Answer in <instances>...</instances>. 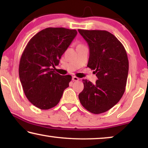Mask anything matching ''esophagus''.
Listing matches in <instances>:
<instances>
[{"label":"esophagus","mask_w":148,"mask_h":148,"mask_svg":"<svg viewBox=\"0 0 148 148\" xmlns=\"http://www.w3.org/2000/svg\"><path fill=\"white\" fill-rule=\"evenodd\" d=\"M72 79L73 82H77V81H79V78L77 77H75V76H73L72 77Z\"/></svg>","instance_id":"obj_1"}]
</instances>
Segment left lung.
<instances>
[{
    "label": "left lung",
    "instance_id": "8db88e82",
    "mask_svg": "<svg viewBox=\"0 0 148 148\" xmlns=\"http://www.w3.org/2000/svg\"><path fill=\"white\" fill-rule=\"evenodd\" d=\"M90 48L87 66L94 70L96 84L83 79L84 88L79 94L81 104L93 114H101L112 108L125 91L129 60L124 46L105 30L78 29Z\"/></svg>",
    "mask_w": 148,
    "mask_h": 148
}]
</instances>
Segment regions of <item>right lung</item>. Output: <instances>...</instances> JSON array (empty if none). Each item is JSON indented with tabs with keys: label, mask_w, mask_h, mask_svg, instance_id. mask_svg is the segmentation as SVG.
Masks as SVG:
<instances>
[{
	"label": "right lung",
	"mask_w": 148,
	"mask_h": 148,
	"mask_svg": "<svg viewBox=\"0 0 148 148\" xmlns=\"http://www.w3.org/2000/svg\"><path fill=\"white\" fill-rule=\"evenodd\" d=\"M77 32L64 27H48L31 38L20 59L19 75L28 100L41 110L59 102L72 77L60 75L52 67L59 64Z\"/></svg>",
	"instance_id": "right-lung-1"
}]
</instances>
